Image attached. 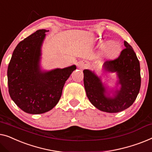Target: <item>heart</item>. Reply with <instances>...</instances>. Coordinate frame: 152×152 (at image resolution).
<instances>
[{
    "mask_svg": "<svg viewBox=\"0 0 152 152\" xmlns=\"http://www.w3.org/2000/svg\"><path fill=\"white\" fill-rule=\"evenodd\" d=\"M116 52H117V49H115V50H114L112 51V54H116Z\"/></svg>",
    "mask_w": 152,
    "mask_h": 152,
    "instance_id": "b5f03b06",
    "label": "heart"
}]
</instances>
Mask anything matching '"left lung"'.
Here are the masks:
<instances>
[{"label":"left lung","instance_id":"8db88e82","mask_svg":"<svg viewBox=\"0 0 152 152\" xmlns=\"http://www.w3.org/2000/svg\"><path fill=\"white\" fill-rule=\"evenodd\" d=\"M125 48L118 58L107 60L104 63L105 71L116 72L121 88L114 98L105 96V89L101 80L94 72L85 69L84 86L87 96L94 106L102 112L117 113L129 107L139 93L140 88V63L133 48L124 41Z\"/></svg>","mask_w":152,"mask_h":152}]
</instances>
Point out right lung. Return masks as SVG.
<instances>
[{"label":"right lung","mask_w":152,"mask_h":152,"mask_svg":"<svg viewBox=\"0 0 152 152\" xmlns=\"http://www.w3.org/2000/svg\"><path fill=\"white\" fill-rule=\"evenodd\" d=\"M48 31L39 29L19 42L8 65L10 97L28 114H43L54 108L61 97L65 81L76 69L72 65L48 72L40 71V48Z\"/></svg>","instance_id":"right-lung-1"}]
</instances>
